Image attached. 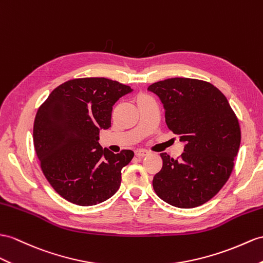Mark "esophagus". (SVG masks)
Here are the masks:
<instances>
[{"label":"esophagus","instance_id":"esophagus-1","mask_svg":"<svg viewBox=\"0 0 263 263\" xmlns=\"http://www.w3.org/2000/svg\"><path fill=\"white\" fill-rule=\"evenodd\" d=\"M135 155L137 157H145L147 155H149V152L146 151V149H136L135 151Z\"/></svg>","mask_w":263,"mask_h":263}]
</instances>
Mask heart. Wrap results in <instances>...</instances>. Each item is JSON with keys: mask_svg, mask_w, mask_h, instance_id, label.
Here are the masks:
<instances>
[{"mask_svg": "<svg viewBox=\"0 0 263 263\" xmlns=\"http://www.w3.org/2000/svg\"><path fill=\"white\" fill-rule=\"evenodd\" d=\"M143 97H147V96H144V95H142V96H139V97H138V99H139V98H143Z\"/></svg>", "mask_w": 263, "mask_h": 263, "instance_id": "1", "label": "heart"}]
</instances>
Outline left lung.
I'll return each instance as SVG.
<instances>
[{"instance_id":"obj_1","label":"left lung","mask_w":263,"mask_h":263,"mask_svg":"<svg viewBox=\"0 0 263 263\" xmlns=\"http://www.w3.org/2000/svg\"><path fill=\"white\" fill-rule=\"evenodd\" d=\"M147 90L161 99L166 125L185 143L181 158L161 154L163 167L154 176V191L173 206H200L231 175L241 142L239 120L226 96L206 81L171 78Z\"/></svg>"}]
</instances>
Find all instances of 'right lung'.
<instances>
[{
  "mask_svg": "<svg viewBox=\"0 0 263 263\" xmlns=\"http://www.w3.org/2000/svg\"><path fill=\"white\" fill-rule=\"evenodd\" d=\"M132 91L129 86L107 78L72 79L57 87L37 109L36 156L48 182L65 200L96 205L118 191L121 168L134 152L102 149L99 132L110 127L112 106Z\"/></svg>",
  "mask_w": 263,
  "mask_h": 263,
  "instance_id": "obj_1",
  "label": "right lung"
}]
</instances>
